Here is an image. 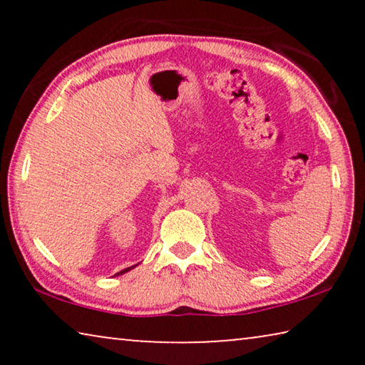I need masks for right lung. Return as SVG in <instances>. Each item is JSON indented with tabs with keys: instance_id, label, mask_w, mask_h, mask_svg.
<instances>
[{
	"instance_id": "right-lung-1",
	"label": "right lung",
	"mask_w": 365,
	"mask_h": 365,
	"mask_svg": "<svg viewBox=\"0 0 365 365\" xmlns=\"http://www.w3.org/2000/svg\"><path fill=\"white\" fill-rule=\"evenodd\" d=\"M133 267H137V265H132V267H127V269H123V270H120V272H117L115 275H122V274H125V272H128V270H132Z\"/></svg>"
}]
</instances>
